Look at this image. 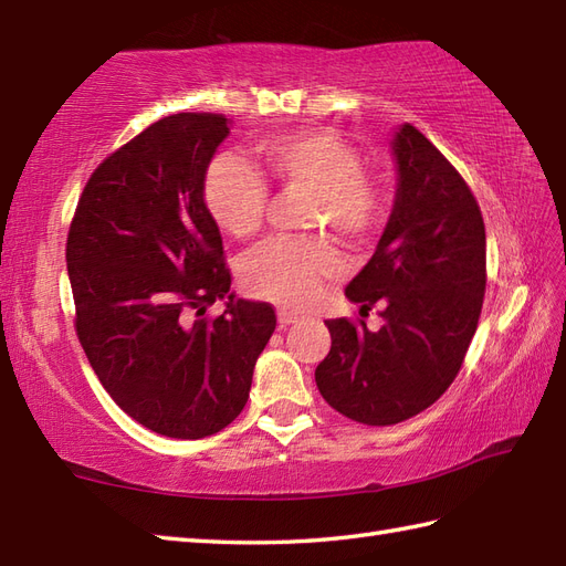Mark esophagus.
I'll return each mask as SVG.
<instances>
[{
	"label": "esophagus",
	"instance_id": "obj_1",
	"mask_svg": "<svg viewBox=\"0 0 566 566\" xmlns=\"http://www.w3.org/2000/svg\"><path fill=\"white\" fill-rule=\"evenodd\" d=\"M276 321H280V326H282V328H286V326H292V323H296V321H298V316H296V314H292V311L280 308V314H276Z\"/></svg>",
	"mask_w": 566,
	"mask_h": 566
}]
</instances>
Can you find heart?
<instances>
[{
  "label": "heart",
  "instance_id": "1",
  "mask_svg": "<svg viewBox=\"0 0 566 566\" xmlns=\"http://www.w3.org/2000/svg\"><path fill=\"white\" fill-rule=\"evenodd\" d=\"M255 155L280 185L311 191L308 223L314 228H328L345 243H365L381 228L387 199L363 175V160L340 136L308 128L262 140ZM203 201L221 231L250 238L262 226L268 187L245 160L219 155L203 177ZM338 272L340 258L328 240L272 238L248 252L240 280L260 298L306 308L318 298L323 282Z\"/></svg>",
  "mask_w": 566,
  "mask_h": 566
}]
</instances>
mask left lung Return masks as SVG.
Wrapping results in <instances>:
<instances>
[{"instance_id": "obj_1", "label": "left lung", "mask_w": 566, "mask_h": 566, "mask_svg": "<svg viewBox=\"0 0 566 566\" xmlns=\"http://www.w3.org/2000/svg\"><path fill=\"white\" fill-rule=\"evenodd\" d=\"M396 195L375 255L345 296L384 326L328 321L316 384L335 411L394 426L436 403L462 367L486 290L482 211L460 172L411 124L394 130Z\"/></svg>"}]
</instances>
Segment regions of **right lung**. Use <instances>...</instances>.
Instances as JSON below:
<instances>
[{"instance_id": "right-lung-1", "label": "right lung", "mask_w": 566, "mask_h": 566, "mask_svg": "<svg viewBox=\"0 0 566 566\" xmlns=\"http://www.w3.org/2000/svg\"><path fill=\"white\" fill-rule=\"evenodd\" d=\"M231 134L221 114H172L109 155L67 235L77 338L116 406L165 438L199 440L243 411L270 343V304L231 292L203 177ZM213 301L224 314L199 319Z\"/></svg>"}]
</instances>
